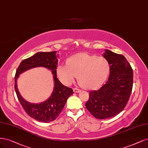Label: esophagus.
<instances>
[{
	"label": "esophagus",
	"instance_id": "34e87169",
	"mask_svg": "<svg viewBox=\"0 0 148 148\" xmlns=\"http://www.w3.org/2000/svg\"><path fill=\"white\" fill-rule=\"evenodd\" d=\"M73 90V92L75 93H78V92H81V90L78 88H74Z\"/></svg>",
	"mask_w": 148,
	"mask_h": 148
}]
</instances>
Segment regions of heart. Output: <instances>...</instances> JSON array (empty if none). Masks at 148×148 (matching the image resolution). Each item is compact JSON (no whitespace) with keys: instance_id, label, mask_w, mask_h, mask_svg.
<instances>
[{"instance_id":"b5f03b06","label":"heart","mask_w":148,"mask_h":148,"mask_svg":"<svg viewBox=\"0 0 148 148\" xmlns=\"http://www.w3.org/2000/svg\"><path fill=\"white\" fill-rule=\"evenodd\" d=\"M110 71V64L105 58L78 53L67 59V65H59L56 72L58 78L65 85H70L78 76L83 88L94 89L104 82Z\"/></svg>"}]
</instances>
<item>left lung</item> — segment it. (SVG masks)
Here are the masks:
<instances>
[{
    "instance_id": "1",
    "label": "left lung",
    "mask_w": 148,
    "mask_h": 148,
    "mask_svg": "<svg viewBox=\"0 0 148 148\" xmlns=\"http://www.w3.org/2000/svg\"><path fill=\"white\" fill-rule=\"evenodd\" d=\"M110 64L106 83L97 90L89 92L86 108L95 118L106 119L124 110L133 86V70L124 56L105 49L103 54Z\"/></svg>"
}]
</instances>
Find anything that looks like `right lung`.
I'll use <instances>...</instances> for the list:
<instances>
[{
	"label": "right lung",
	"instance_id": "right-lung-1",
	"mask_svg": "<svg viewBox=\"0 0 148 148\" xmlns=\"http://www.w3.org/2000/svg\"><path fill=\"white\" fill-rule=\"evenodd\" d=\"M56 51L38 52L20 63L14 77V89L18 100L27 114L39 122L49 123L58 118L73 90L66 87L57 78V64L59 55ZM45 67L51 70L53 75L54 89L50 97L43 103L32 104L23 99L17 89V79L20 74L35 67Z\"/></svg>",
	"mask_w": 148,
	"mask_h": 148
}]
</instances>
